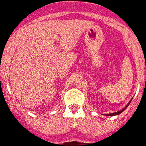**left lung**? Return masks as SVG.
I'll use <instances>...</instances> for the list:
<instances>
[{
	"label": "left lung",
	"mask_w": 146,
	"mask_h": 146,
	"mask_svg": "<svg viewBox=\"0 0 146 146\" xmlns=\"http://www.w3.org/2000/svg\"><path fill=\"white\" fill-rule=\"evenodd\" d=\"M131 101H130L129 104H130V103H131ZM129 104H128V105H127V106H125V108H124V109H123V110H121V111H118V112H115V113H110V114H106V116H116V115H119V114H120V113H122V112H123V111H124V110H125V109H126V108H127V106H128V105H129Z\"/></svg>",
	"instance_id": "1"
}]
</instances>
